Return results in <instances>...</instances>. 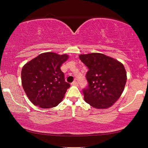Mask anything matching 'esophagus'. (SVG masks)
<instances>
[{
  "label": "esophagus",
  "instance_id": "1",
  "mask_svg": "<svg viewBox=\"0 0 148 148\" xmlns=\"http://www.w3.org/2000/svg\"><path fill=\"white\" fill-rule=\"evenodd\" d=\"M72 86H78V83L76 81H74L72 83Z\"/></svg>",
  "mask_w": 148,
  "mask_h": 148
}]
</instances>
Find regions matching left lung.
<instances>
[{"instance_id": "left-lung-1", "label": "left lung", "mask_w": 148, "mask_h": 148, "mask_svg": "<svg viewBox=\"0 0 148 148\" xmlns=\"http://www.w3.org/2000/svg\"><path fill=\"white\" fill-rule=\"evenodd\" d=\"M79 57L89 69L86 76L88 86L83 89L85 101L95 108L112 106L121 95L127 82L123 64L99 53Z\"/></svg>"}]
</instances>
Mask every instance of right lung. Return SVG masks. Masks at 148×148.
<instances>
[{
	"mask_svg": "<svg viewBox=\"0 0 148 148\" xmlns=\"http://www.w3.org/2000/svg\"><path fill=\"white\" fill-rule=\"evenodd\" d=\"M67 55L44 53L24 65L21 71L22 86L29 99L42 108L56 107L62 101L71 85L65 82L61 66Z\"/></svg>",
	"mask_w": 148,
	"mask_h": 148,
	"instance_id": "1",
	"label": "right lung"
}]
</instances>
